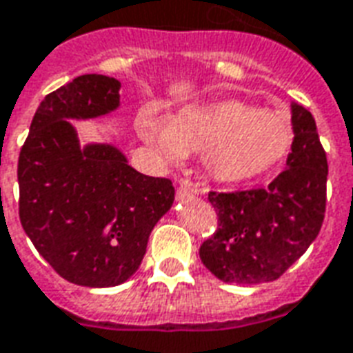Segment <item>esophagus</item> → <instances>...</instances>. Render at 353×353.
<instances>
[{
	"label": "esophagus",
	"mask_w": 353,
	"mask_h": 353,
	"mask_svg": "<svg viewBox=\"0 0 353 353\" xmlns=\"http://www.w3.org/2000/svg\"><path fill=\"white\" fill-rule=\"evenodd\" d=\"M179 194H189V192H199L196 189H194V185L189 181V179H181L179 181Z\"/></svg>",
	"instance_id": "1"
}]
</instances>
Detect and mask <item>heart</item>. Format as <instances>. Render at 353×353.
<instances>
[{
	"mask_svg": "<svg viewBox=\"0 0 353 353\" xmlns=\"http://www.w3.org/2000/svg\"><path fill=\"white\" fill-rule=\"evenodd\" d=\"M136 128L172 161L202 154L208 176L221 183L263 176L288 157L295 141V124L288 113L242 100L181 109L166 124L145 113Z\"/></svg>",
	"mask_w": 353,
	"mask_h": 353,
	"instance_id": "heart-1",
	"label": "heart"
}]
</instances>
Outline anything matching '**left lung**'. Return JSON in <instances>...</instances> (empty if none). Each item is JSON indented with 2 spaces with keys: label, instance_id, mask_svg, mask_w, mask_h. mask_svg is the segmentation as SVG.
Returning a JSON list of instances; mask_svg holds the SVG:
<instances>
[{
  "label": "left lung",
  "instance_id": "8db88e82",
  "mask_svg": "<svg viewBox=\"0 0 353 353\" xmlns=\"http://www.w3.org/2000/svg\"><path fill=\"white\" fill-rule=\"evenodd\" d=\"M295 141L288 168L266 189L208 192L217 229L200 259L227 283L274 281L316 240L325 217L327 154L310 111L293 103Z\"/></svg>",
  "mask_w": 353,
  "mask_h": 353
}]
</instances>
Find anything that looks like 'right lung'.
<instances>
[{
  "label": "right lung",
  "mask_w": 353,
  "mask_h": 353,
  "mask_svg": "<svg viewBox=\"0 0 353 353\" xmlns=\"http://www.w3.org/2000/svg\"><path fill=\"white\" fill-rule=\"evenodd\" d=\"M121 83L87 73L45 96L19 157V215L64 280L113 288L138 270L151 230L174 202L166 177L143 176L111 145L81 149L68 119L119 105Z\"/></svg>",
  "instance_id": "obj_1"
}]
</instances>
